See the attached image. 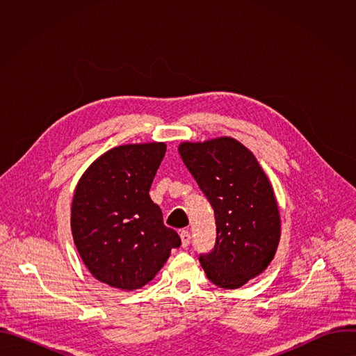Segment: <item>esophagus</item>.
Returning <instances> with one entry per match:
<instances>
[{
    "label": "esophagus",
    "mask_w": 356,
    "mask_h": 356,
    "mask_svg": "<svg viewBox=\"0 0 356 356\" xmlns=\"http://www.w3.org/2000/svg\"><path fill=\"white\" fill-rule=\"evenodd\" d=\"M180 238H181V245H183V248L188 246L191 236H190V232H188L187 229H181V231H180Z\"/></svg>",
    "instance_id": "1"
}]
</instances>
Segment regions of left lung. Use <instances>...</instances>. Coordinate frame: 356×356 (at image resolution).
<instances>
[{"instance_id": "obj_1", "label": "left lung", "mask_w": 356, "mask_h": 356, "mask_svg": "<svg viewBox=\"0 0 356 356\" xmlns=\"http://www.w3.org/2000/svg\"><path fill=\"white\" fill-rule=\"evenodd\" d=\"M179 154L214 209L217 238L200 264L210 282L236 289L275 257L280 217L272 186L257 158L232 138L184 142Z\"/></svg>"}]
</instances>
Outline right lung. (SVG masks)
<instances>
[{
	"label": "right lung",
	"mask_w": 356,
	"mask_h": 356,
	"mask_svg": "<svg viewBox=\"0 0 356 356\" xmlns=\"http://www.w3.org/2000/svg\"><path fill=\"white\" fill-rule=\"evenodd\" d=\"M165 143L124 145L99 156L81 176L72 204V234L84 265L99 282L134 290L155 277L179 234L163 224L149 190Z\"/></svg>",
	"instance_id": "1"
}]
</instances>
